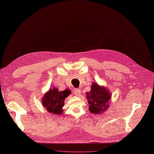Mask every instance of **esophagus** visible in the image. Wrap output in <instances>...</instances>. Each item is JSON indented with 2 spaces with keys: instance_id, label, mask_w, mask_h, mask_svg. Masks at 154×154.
Masks as SVG:
<instances>
[{
  "instance_id": "34e87169",
  "label": "esophagus",
  "mask_w": 154,
  "mask_h": 154,
  "mask_svg": "<svg viewBox=\"0 0 154 154\" xmlns=\"http://www.w3.org/2000/svg\"><path fill=\"white\" fill-rule=\"evenodd\" d=\"M74 94L75 95V96H79L80 94V93H81V91H80V90H79V89H75V90H74Z\"/></svg>"
}]
</instances>
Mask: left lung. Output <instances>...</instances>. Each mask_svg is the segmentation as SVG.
Returning a JSON list of instances; mask_svg holds the SVG:
<instances>
[{
    "instance_id": "obj_1",
    "label": "left lung",
    "mask_w": 154,
    "mask_h": 154,
    "mask_svg": "<svg viewBox=\"0 0 154 154\" xmlns=\"http://www.w3.org/2000/svg\"><path fill=\"white\" fill-rule=\"evenodd\" d=\"M89 104L88 110L93 114H103L109 107L111 93L105 87L93 82L90 92L86 93Z\"/></svg>"
}]
</instances>
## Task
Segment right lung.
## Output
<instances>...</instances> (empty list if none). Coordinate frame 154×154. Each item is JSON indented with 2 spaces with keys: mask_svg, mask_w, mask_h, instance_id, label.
<instances>
[{
  "mask_svg": "<svg viewBox=\"0 0 154 154\" xmlns=\"http://www.w3.org/2000/svg\"><path fill=\"white\" fill-rule=\"evenodd\" d=\"M71 93V91L69 89L60 91L57 87H53L45 93L42 98V104L48 112L61 115L64 112L63 107L64 100Z\"/></svg>",
  "mask_w": 154,
  "mask_h": 154,
  "instance_id": "right-lung-1",
  "label": "right lung"
}]
</instances>
